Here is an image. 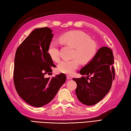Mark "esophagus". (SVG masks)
I'll return each instance as SVG.
<instances>
[{"label": "esophagus", "instance_id": "esophagus-1", "mask_svg": "<svg viewBox=\"0 0 131 131\" xmlns=\"http://www.w3.org/2000/svg\"><path fill=\"white\" fill-rule=\"evenodd\" d=\"M66 77H67V79H68V80H71L72 79V76L71 75H67Z\"/></svg>", "mask_w": 131, "mask_h": 131}]
</instances>
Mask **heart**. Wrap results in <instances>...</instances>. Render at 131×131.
Masks as SVG:
<instances>
[{"instance_id":"heart-1","label":"heart","mask_w":131,"mask_h":131,"mask_svg":"<svg viewBox=\"0 0 131 131\" xmlns=\"http://www.w3.org/2000/svg\"><path fill=\"white\" fill-rule=\"evenodd\" d=\"M59 42L62 45L73 48V58H78L71 60H63L60 62L58 66V71L66 74H71L74 72L78 68L80 61L83 63L91 61L97 50V45L91 40L90 36L79 30L70 31L63 34L59 37ZM48 53L53 61H59V43L58 41H51L50 42Z\"/></svg>"}]
</instances>
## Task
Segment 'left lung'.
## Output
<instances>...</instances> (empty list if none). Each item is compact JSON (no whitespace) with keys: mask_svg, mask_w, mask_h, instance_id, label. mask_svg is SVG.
<instances>
[{"mask_svg":"<svg viewBox=\"0 0 131 131\" xmlns=\"http://www.w3.org/2000/svg\"><path fill=\"white\" fill-rule=\"evenodd\" d=\"M113 63L112 50L102 47L91 61L80 71V74L86 75V78H73L77 83L76 94L80 102L92 106L107 94L115 77Z\"/></svg>","mask_w":131,"mask_h":131,"instance_id":"8db88e82","label":"left lung"}]
</instances>
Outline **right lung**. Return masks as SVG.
<instances>
[{
	"label": "right lung",
	"instance_id": "right-lung-1",
	"mask_svg": "<svg viewBox=\"0 0 131 131\" xmlns=\"http://www.w3.org/2000/svg\"><path fill=\"white\" fill-rule=\"evenodd\" d=\"M52 37L49 28L36 29L15 53L13 79L16 92L26 103L36 107L51 102L66 79L63 73L51 79L44 78L56 67L48 53Z\"/></svg>",
	"mask_w": 131,
	"mask_h": 131
}]
</instances>
